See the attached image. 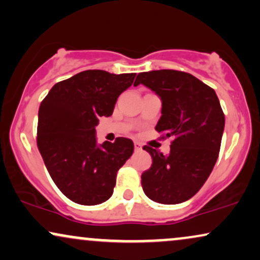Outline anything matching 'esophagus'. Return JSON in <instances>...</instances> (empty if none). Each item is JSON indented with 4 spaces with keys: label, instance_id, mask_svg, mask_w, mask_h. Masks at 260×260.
<instances>
[{
    "label": "esophagus",
    "instance_id": "34e87169",
    "mask_svg": "<svg viewBox=\"0 0 260 260\" xmlns=\"http://www.w3.org/2000/svg\"><path fill=\"white\" fill-rule=\"evenodd\" d=\"M141 144L138 143V141H134V149H136V151H140L141 150Z\"/></svg>",
    "mask_w": 260,
    "mask_h": 260
}]
</instances>
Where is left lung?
Returning a JSON list of instances; mask_svg holds the SVG:
<instances>
[{"label": "left lung", "mask_w": 260, "mask_h": 260, "mask_svg": "<svg viewBox=\"0 0 260 260\" xmlns=\"http://www.w3.org/2000/svg\"><path fill=\"white\" fill-rule=\"evenodd\" d=\"M145 85L162 100L156 126L173 137L170 153L163 156L144 146L152 166L141 174L144 193L159 204H179L192 198L211 174L221 149L224 114L213 88L192 74L160 70L139 73L134 86Z\"/></svg>", "instance_id": "left-lung-1"}]
</instances>
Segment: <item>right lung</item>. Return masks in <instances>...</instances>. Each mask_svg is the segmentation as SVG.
<instances>
[{
  "mask_svg": "<svg viewBox=\"0 0 260 260\" xmlns=\"http://www.w3.org/2000/svg\"><path fill=\"white\" fill-rule=\"evenodd\" d=\"M136 73L80 72L55 84L38 111L37 146L52 181L72 202L97 205L113 196L133 141L119 137L97 145L96 126L133 84Z\"/></svg>",
  "mask_w": 260,
  "mask_h": 260,
  "instance_id": "right-lung-1",
  "label": "right lung"
}]
</instances>
